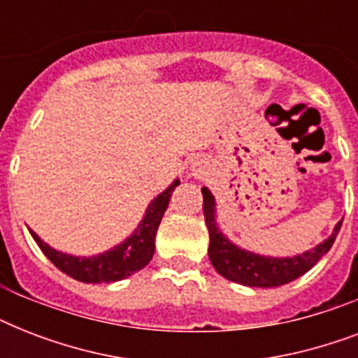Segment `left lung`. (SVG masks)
I'll use <instances>...</instances> for the list:
<instances>
[{"label": "left lung", "mask_w": 358, "mask_h": 358, "mask_svg": "<svg viewBox=\"0 0 358 358\" xmlns=\"http://www.w3.org/2000/svg\"><path fill=\"white\" fill-rule=\"evenodd\" d=\"M202 199H204L202 210H204V219H206L208 232H210V249H208L210 262L217 269L219 275L243 286L271 288V286H282L299 278L301 275H305L308 269L316 266L323 255H327L342 227V221H340L334 227L331 238L303 255L294 256V258H269V256H260L239 249L234 243H230L223 232H219L215 224V201L206 187H202Z\"/></svg>", "instance_id": "1"}]
</instances>
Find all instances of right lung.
I'll return each mask as SVG.
<instances>
[{
	"instance_id": "add662e5",
	"label": "right lung",
	"mask_w": 358,
	"mask_h": 358,
	"mask_svg": "<svg viewBox=\"0 0 358 358\" xmlns=\"http://www.w3.org/2000/svg\"><path fill=\"white\" fill-rule=\"evenodd\" d=\"M178 180H174L162 195H157L150 202V206L146 210V215L143 223L137 227L134 234L129 236L124 243L117 245L115 249L103 252V255L91 256V258H78V256H69L52 249L46 245L38 236L29 230L33 239H35L41 250L46 255V258L52 262L53 266L59 267L61 271L66 273L69 277L80 280V282H117L122 278L141 271L143 267L152 260L154 249H156V232L157 227L162 223V217L169 206L171 195L174 187L178 185Z\"/></svg>"
}]
</instances>
